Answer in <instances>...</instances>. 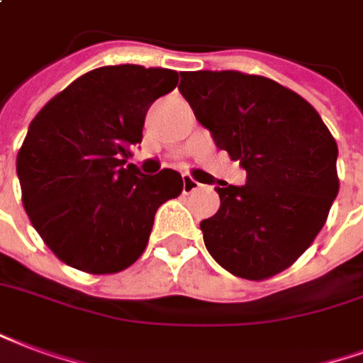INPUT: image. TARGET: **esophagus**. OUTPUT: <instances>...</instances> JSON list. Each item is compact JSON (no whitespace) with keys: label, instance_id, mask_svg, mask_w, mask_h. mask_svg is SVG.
I'll use <instances>...</instances> for the list:
<instances>
[{"label":"esophagus","instance_id":"esophagus-1","mask_svg":"<svg viewBox=\"0 0 363 363\" xmlns=\"http://www.w3.org/2000/svg\"><path fill=\"white\" fill-rule=\"evenodd\" d=\"M200 186H202V184L198 181H194L190 174H184V177H182V190H184V194H190V192H194V190H198Z\"/></svg>","mask_w":363,"mask_h":363}]
</instances>
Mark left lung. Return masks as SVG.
I'll list each match as a JSON object with an SVG mask.
<instances>
[{"label":"left lung","instance_id":"obj_1","mask_svg":"<svg viewBox=\"0 0 363 363\" xmlns=\"http://www.w3.org/2000/svg\"><path fill=\"white\" fill-rule=\"evenodd\" d=\"M179 90L217 147L246 169L244 186H217L219 211L200 223L211 257L250 281L291 267L339 194L329 128L302 96L257 74L181 72Z\"/></svg>","mask_w":363,"mask_h":363}]
</instances>
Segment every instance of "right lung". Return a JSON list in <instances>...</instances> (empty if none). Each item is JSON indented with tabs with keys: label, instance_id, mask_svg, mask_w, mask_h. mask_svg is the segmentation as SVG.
<instances>
[{
	"label": "right lung",
	"instance_id": "add662e5",
	"mask_svg": "<svg viewBox=\"0 0 363 363\" xmlns=\"http://www.w3.org/2000/svg\"><path fill=\"white\" fill-rule=\"evenodd\" d=\"M179 82L161 67L109 65L86 72L32 119L17 155L23 206L53 254L107 275L146 250L161 203L182 192L173 169L142 174L128 163L150 106Z\"/></svg>",
	"mask_w": 363,
	"mask_h": 363
}]
</instances>
